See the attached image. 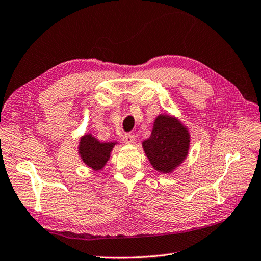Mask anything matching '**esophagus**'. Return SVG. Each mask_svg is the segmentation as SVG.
<instances>
[{"mask_svg": "<svg viewBox=\"0 0 261 261\" xmlns=\"http://www.w3.org/2000/svg\"><path fill=\"white\" fill-rule=\"evenodd\" d=\"M123 141L126 144H133L135 142V135L132 134V133H127V134L124 135Z\"/></svg>", "mask_w": 261, "mask_h": 261, "instance_id": "34e87169", "label": "esophagus"}]
</instances>
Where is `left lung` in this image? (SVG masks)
Wrapping results in <instances>:
<instances>
[{"label":"left lung","instance_id":"obj_1","mask_svg":"<svg viewBox=\"0 0 261 261\" xmlns=\"http://www.w3.org/2000/svg\"><path fill=\"white\" fill-rule=\"evenodd\" d=\"M190 134L185 126L170 115H160L152 134L143 142L150 164L161 173H172L188 156Z\"/></svg>","mask_w":261,"mask_h":261}]
</instances>
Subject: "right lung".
Masks as SVG:
<instances>
[{
    "instance_id": "obj_1",
    "label": "right lung",
    "mask_w": 261,
    "mask_h": 261,
    "mask_svg": "<svg viewBox=\"0 0 261 261\" xmlns=\"http://www.w3.org/2000/svg\"><path fill=\"white\" fill-rule=\"evenodd\" d=\"M116 143H100L91 134L80 138L78 152L84 163L94 171L101 170L111 158V152Z\"/></svg>"
}]
</instances>
